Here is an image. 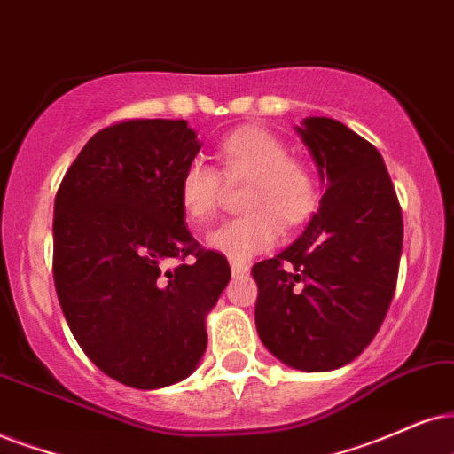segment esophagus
Returning a JSON list of instances; mask_svg holds the SVG:
<instances>
[{
	"label": "esophagus",
	"instance_id": "esophagus-1",
	"mask_svg": "<svg viewBox=\"0 0 454 454\" xmlns=\"http://www.w3.org/2000/svg\"><path fill=\"white\" fill-rule=\"evenodd\" d=\"M231 270H232V277H243V274L249 272V266H247L245 262L231 260Z\"/></svg>",
	"mask_w": 454,
	"mask_h": 454
}]
</instances>
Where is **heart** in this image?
<instances>
[{
	"label": "heart",
	"instance_id": "obj_1",
	"mask_svg": "<svg viewBox=\"0 0 454 454\" xmlns=\"http://www.w3.org/2000/svg\"><path fill=\"white\" fill-rule=\"evenodd\" d=\"M216 174L209 165H188L180 177L177 197L186 220L205 223L215 214L226 182L247 180V211L222 222L207 237V245L232 260H249L277 243L280 228H301L318 205V188L306 165L289 157V148L272 131L245 125L228 134L215 148Z\"/></svg>",
	"mask_w": 454,
	"mask_h": 454
}]
</instances>
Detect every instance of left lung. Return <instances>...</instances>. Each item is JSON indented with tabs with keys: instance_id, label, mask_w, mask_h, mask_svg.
<instances>
[{
	"instance_id": "obj_1",
	"label": "left lung",
	"mask_w": 454,
	"mask_h": 454,
	"mask_svg": "<svg viewBox=\"0 0 454 454\" xmlns=\"http://www.w3.org/2000/svg\"><path fill=\"white\" fill-rule=\"evenodd\" d=\"M323 177L320 209L294 245L251 268L255 326L280 363L340 369L372 341L392 303L403 209L383 157L329 117L297 128Z\"/></svg>"
}]
</instances>
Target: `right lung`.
Listing matches in <instances>:
<instances>
[{
  "mask_svg": "<svg viewBox=\"0 0 454 454\" xmlns=\"http://www.w3.org/2000/svg\"><path fill=\"white\" fill-rule=\"evenodd\" d=\"M199 151L184 119L114 123L90 137L56 192L60 308L91 363L123 386L186 380L207 348L205 317L231 280L226 257L188 232L177 197ZM168 259L185 263L163 270Z\"/></svg>",
  "mask_w": 454,
  "mask_h": 454,
  "instance_id": "1",
  "label": "right lung"
}]
</instances>
